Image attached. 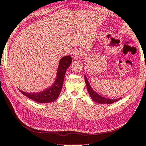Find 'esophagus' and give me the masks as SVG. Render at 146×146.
I'll return each mask as SVG.
<instances>
[{"mask_svg":"<svg viewBox=\"0 0 146 146\" xmlns=\"http://www.w3.org/2000/svg\"><path fill=\"white\" fill-rule=\"evenodd\" d=\"M83 55V53L82 52V50H80V49H77V50H75L74 52H73V57L74 58V59H79L81 57H82Z\"/></svg>","mask_w":146,"mask_h":146,"instance_id":"esophagus-1","label":"esophagus"}]
</instances>
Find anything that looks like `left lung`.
<instances>
[{"label": "left lung", "instance_id": "8db88e82", "mask_svg": "<svg viewBox=\"0 0 146 146\" xmlns=\"http://www.w3.org/2000/svg\"><path fill=\"white\" fill-rule=\"evenodd\" d=\"M85 83H86L87 90H88L89 96H91V98L92 100L97 103H99V104H113V103L117 102V101L119 100L121 98L119 99H115V100H111V99H107L105 98L104 97L100 96L98 93H97L94 90H93V89L91 88L90 85H89V83L88 82V80H87V77H85Z\"/></svg>", "mask_w": 146, "mask_h": 146}]
</instances>
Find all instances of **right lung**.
Returning a JSON list of instances; mask_svg holds the SVG:
<instances>
[{
    "instance_id": "obj_1",
    "label": "right lung",
    "mask_w": 146,
    "mask_h": 146,
    "mask_svg": "<svg viewBox=\"0 0 146 146\" xmlns=\"http://www.w3.org/2000/svg\"><path fill=\"white\" fill-rule=\"evenodd\" d=\"M71 62L72 58L71 56H65L61 58L57 70V79L53 86L50 87V88L42 92L36 93H28L20 90L21 93L31 100L38 103H48L56 100L59 97L63 87L65 72Z\"/></svg>"
}]
</instances>
